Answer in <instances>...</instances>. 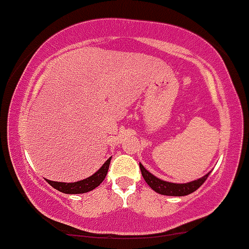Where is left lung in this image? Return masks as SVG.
<instances>
[{
  "instance_id": "obj_1",
  "label": "left lung",
  "mask_w": 249,
  "mask_h": 249,
  "mask_svg": "<svg viewBox=\"0 0 249 249\" xmlns=\"http://www.w3.org/2000/svg\"><path fill=\"white\" fill-rule=\"evenodd\" d=\"M139 168H141L142 175H143L144 179L147 183L150 188L152 190H155L156 193L160 194V195H166V196H185L189 195V194L194 193L195 190H197L198 188L203 184L204 181L208 178L210 171L207 175H204L201 178L195 179V181H191L188 183H171L163 181V179L158 178L155 175H152L150 171H147L144 168L142 163H139Z\"/></svg>"
}]
</instances>
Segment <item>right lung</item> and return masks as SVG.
Returning a JSON list of instances; mask_svg holds the SVG:
<instances>
[{
	"label": "right lung",
	"mask_w": 249,
	"mask_h": 249,
	"mask_svg": "<svg viewBox=\"0 0 249 249\" xmlns=\"http://www.w3.org/2000/svg\"><path fill=\"white\" fill-rule=\"evenodd\" d=\"M111 158H108L105 163L102 165V168L94 173L92 176L87 177V178L81 179V181L78 182H73V183H65V182H54V181H49L47 179V182L54 189L61 191L64 194H84V193H89V191L95 189L98 185L102 183L104 179H105L106 174L108 171V166H110L111 163Z\"/></svg>",
	"instance_id": "1"
}]
</instances>
